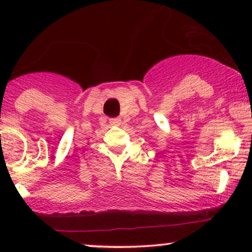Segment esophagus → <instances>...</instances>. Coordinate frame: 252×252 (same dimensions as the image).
Wrapping results in <instances>:
<instances>
[{"label":"esophagus","mask_w":252,"mask_h":252,"mask_svg":"<svg viewBox=\"0 0 252 252\" xmlns=\"http://www.w3.org/2000/svg\"><path fill=\"white\" fill-rule=\"evenodd\" d=\"M110 124H111V126H121V124H122V120H121L120 117L111 118V120H110Z\"/></svg>","instance_id":"obj_1"}]
</instances>
